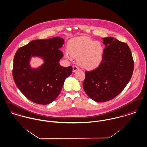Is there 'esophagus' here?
<instances>
[{
    "label": "esophagus",
    "mask_w": 147,
    "mask_h": 147,
    "mask_svg": "<svg viewBox=\"0 0 147 147\" xmlns=\"http://www.w3.org/2000/svg\"><path fill=\"white\" fill-rule=\"evenodd\" d=\"M79 69V68L77 66H76V65H75V66H73V67H72V71H73V72H76L77 70H78Z\"/></svg>",
    "instance_id": "34e87169"
}]
</instances>
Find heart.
I'll use <instances>...</instances> for the list:
<instances>
[{
  "label": "heart",
  "instance_id": "heart-1",
  "mask_svg": "<svg viewBox=\"0 0 147 147\" xmlns=\"http://www.w3.org/2000/svg\"><path fill=\"white\" fill-rule=\"evenodd\" d=\"M103 47L102 44L92 39L82 36L71 40L68 45L66 56L79 57L78 64L86 69L91 70L98 67L102 59Z\"/></svg>",
  "mask_w": 147,
  "mask_h": 147
}]
</instances>
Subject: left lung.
<instances>
[{
  "mask_svg": "<svg viewBox=\"0 0 147 147\" xmlns=\"http://www.w3.org/2000/svg\"><path fill=\"white\" fill-rule=\"evenodd\" d=\"M106 45L103 58L96 68L85 71L83 88L97 102L110 100L124 89L131 78L134 63L127 44L112 37L103 38Z\"/></svg>",
  "mask_w": 147,
  "mask_h": 147,
  "instance_id": "obj_1",
  "label": "left lung"
}]
</instances>
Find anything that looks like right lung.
<instances>
[{
	"label": "right lung",
	"instance_id": "obj_1",
	"mask_svg": "<svg viewBox=\"0 0 147 147\" xmlns=\"http://www.w3.org/2000/svg\"><path fill=\"white\" fill-rule=\"evenodd\" d=\"M64 42L59 37L32 40L15 54L12 70L14 82L31 102L39 105L53 102L60 93L65 80L72 74V66L62 67L59 63L63 55L59 49ZM31 56L43 58L44 64L38 69H31Z\"/></svg>",
	"mask_w": 147,
	"mask_h": 147
}]
</instances>
